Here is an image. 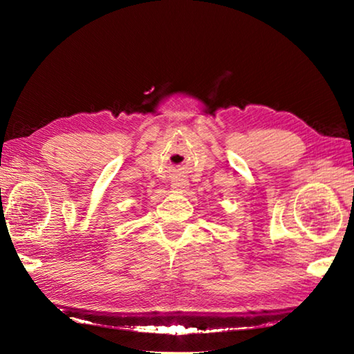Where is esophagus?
Returning a JSON list of instances; mask_svg holds the SVG:
<instances>
[{
    "instance_id": "34e87169",
    "label": "esophagus",
    "mask_w": 354,
    "mask_h": 354,
    "mask_svg": "<svg viewBox=\"0 0 354 354\" xmlns=\"http://www.w3.org/2000/svg\"><path fill=\"white\" fill-rule=\"evenodd\" d=\"M185 187H187V181H185V179H183V178H175L171 181V190L183 192Z\"/></svg>"
}]
</instances>
